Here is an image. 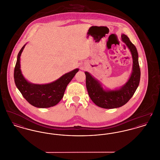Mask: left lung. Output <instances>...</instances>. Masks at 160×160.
<instances>
[{"label":"left lung","mask_w":160,"mask_h":160,"mask_svg":"<svg viewBox=\"0 0 160 160\" xmlns=\"http://www.w3.org/2000/svg\"><path fill=\"white\" fill-rule=\"evenodd\" d=\"M122 40L130 50L133 62L132 73L124 86L120 89L105 91L96 79L85 72L86 86L89 96L96 105L101 108L111 109L123 106L132 98L139 83L141 71L136 48L127 35H122Z\"/></svg>","instance_id":"1"}]
</instances>
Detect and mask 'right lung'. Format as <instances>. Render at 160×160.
Instances as JSON below:
<instances>
[{
  "instance_id": "right-lung-1",
  "label": "right lung",
  "mask_w": 160,
  "mask_h": 160,
  "mask_svg": "<svg viewBox=\"0 0 160 160\" xmlns=\"http://www.w3.org/2000/svg\"><path fill=\"white\" fill-rule=\"evenodd\" d=\"M25 46V44L18 55L14 68V79L16 86L25 99L32 105L42 108L53 107L62 100L68 85L79 69H75L49 84L30 83L25 79L20 69V57Z\"/></svg>"
}]
</instances>
